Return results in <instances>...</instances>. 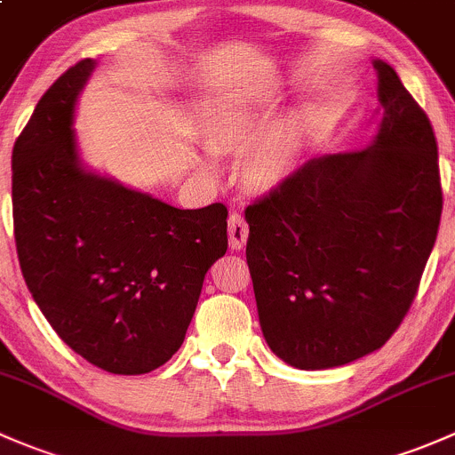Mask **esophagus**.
I'll use <instances>...</instances> for the list:
<instances>
[{"instance_id": "obj_1", "label": "esophagus", "mask_w": 455, "mask_h": 455, "mask_svg": "<svg viewBox=\"0 0 455 455\" xmlns=\"http://www.w3.org/2000/svg\"><path fill=\"white\" fill-rule=\"evenodd\" d=\"M228 232H229V247H232V250H243L247 243V236H250V228H247V221L238 212L229 214Z\"/></svg>"}]
</instances>
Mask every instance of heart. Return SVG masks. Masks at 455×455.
<instances>
[{
  "label": "heart",
  "instance_id": "1",
  "mask_svg": "<svg viewBox=\"0 0 455 455\" xmlns=\"http://www.w3.org/2000/svg\"><path fill=\"white\" fill-rule=\"evenodd\" d=\"M267 120H269V107L265 102L243 100V98L228 100L205 118L201 129L204 144L212 153L243 151L259 140ZM308 129L311 120L307 116H293L291 120L271 131L262 142L251 147L243 159V177L247 184L256 190H267L278 184L296 162ZM204 168L212 172V159H205Z\"/></svg>",
  "mask_w": 455,
  "mask_h": 455
}]
</instances>
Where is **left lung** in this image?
Instances as JSON below:
<instances>
[{"label":"left lung","mask_w":455,"mask_h":455,"mask_svg":"<svg viewBox=\"0 0 455 455\" xmlns=\"http://www.w3.org/2000/svg\"><path fill=\"white\" fill-rule=\"evenodd\" d=\"M372 65L381 111L372 144L308 159L245 210L262 335L299 370L381 348L410 311L436 243V135L395 69Z\"/></svg>","instance_id":"1"}]
</instances>
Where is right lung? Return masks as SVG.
<instances>
[{
  "mask_svg": "<svg viewBox=\"0 0 455 455\" xmlns=\"http://www.w3.org/2000/svg\"><path fill=\"white\" fill-rule=\"evenodd\" d=\"M93 68L83 59L56 78L12 148L17 256L74 353L144 374L184 344L205 274L228 250V208H172L83 166L74 109Z\"/></svg>",
  "mask_w": 455,
  "mask_h": 455,
  "instance_id": "right-lung-1",
  "label": "right lung"
}]
</instances>
